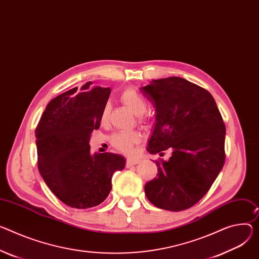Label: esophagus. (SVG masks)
<instances>
[{"mask_svg": "<svg viewBox=\"0 0 259 259\" xmlns=\"http://www.w3.org/2000/svg\"><path fill=\"white\" fill-rule=\"evenodd\" d=\"M137 163H139L138 159H128L126 161V167H131L133 165H136Z\"/></svg>", "mask_w": 259, "mask_h": 259, "instance_id": "1", "label": "esophagus"}]
</instances>
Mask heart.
<instances>
[{
    "instance_id": "heart-1",
    "label": "heart",
    "mask_w": 259,
    "mask_h": 259,
    "mask_svg": "<svg viewBox=\"0 0 259 259\" xmlns=\"http://www.w3.org/2000/svg\"><path fill=\"white\" fill-rule=\"evenodd\" d=\"M121 101L137 116H142L148 108L145 98L138 92L132 89H128L121 95ZM110 112V105L106 103L101 111V122L107 121ZM142 119V117H140ZM140 135L137 132H120L115 133L110 137V144L112 147L125 154H130L133 148L140 143Z\"/></svg>"
}]
</instances>
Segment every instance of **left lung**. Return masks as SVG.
Returning <instances> with one entry per match:
<instances>
[{
  "instance_id": "8db88e82",
  "label": "left lung",
  "mask_w": 259,
  "mask_h": 259,
  "mask_svg": "<svg viewBox=\"0 0 259 259\" xmlns=\"http://www.w3.org/2000/svg\"><path fill=\"white\" fill-rule=\"evenodd\" d=\"M140 90L156 110L148 152H172L167 161H156L158 177L146 184V195L163 209L189 208L209 190L224 165L221 113L206 90L182 77L152 80Z\"/></svg>"
}]
</instances>
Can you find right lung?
Returning a JSON list of instances; mask_svg holds the SVG:
<instances>
[{"instance_id":"1","label":"right lung","mask_w":259,"mask_h":259,"mask_svg":"<svg viewBox=\"0 0 259 259\" xmlns=\"http://www.w3.org/2000/svg\"><path fill=\"white\" fill-rule=\"evenodd\" d=\"M110 88L87 82L69 90L46 106L36 128L38 168L52 192L75 208L103 202L111 190V178L125 167L122 155L91 154L93 130L100 127L101 111Z\"/></svg>"}]
</instances>
